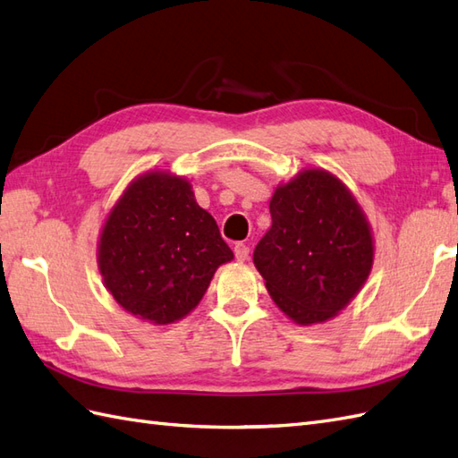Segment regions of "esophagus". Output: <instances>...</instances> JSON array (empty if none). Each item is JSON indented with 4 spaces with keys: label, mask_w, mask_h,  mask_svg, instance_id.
I'll return each mask as SVG.
<instances>
[{
    "label": "esophagus",
    "mask_w": 458,
    "mask_h": 458,
    "mask_svg": "<svg viewBox=\"0 0 458 458\" xmlns=\"http://www.w3.org/2000/svg\"><path fill=\"white\" fill-rule=\"evenodd\" d=\"M233 255H236V261L243 263V261L250 257V248H248V245H245V243L238 242L236 245H233Z\"/></svg>",
    "instance_id": "esophagus-1"
}]
</instances>
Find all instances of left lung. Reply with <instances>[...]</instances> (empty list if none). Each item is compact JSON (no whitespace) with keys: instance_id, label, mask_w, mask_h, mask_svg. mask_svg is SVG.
Instances as JSON below:
<instances>
[{"instance_id":"1","label":"left lung","mask_w":458,"mask_h":458,"mask_svg":"<svg viewBox=\"0 0 458 458\" xmlns=\"http://www.w3.org/2000/svg\"><path fill=\"white\" fill-rule=\"evenodd\" d=\"M273 226L253 251L268 294L300 325L335 318L371 271L373 242L356 199L335 175L306 170L271 199Z\"/></svg>"}]
</instances>
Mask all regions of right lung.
<instances>
[{
	"instance_id": "obj_1",
	"label": "right lung",
	"mask_w": 458,
	"mask_h": 458,
	"mask_svg": "<svg viewBox=\"0 0 458 458\" xmlns=\"http://www.w3.org/2000/svg\"><path fill=\"white\" fill-rule=\"evenodd\" d=\"M233 259L191 185L148 172L129 185L104 225L98 267L123 310L157 325L190 313L216 268Z\"/></svg>"
}]
</instances>
